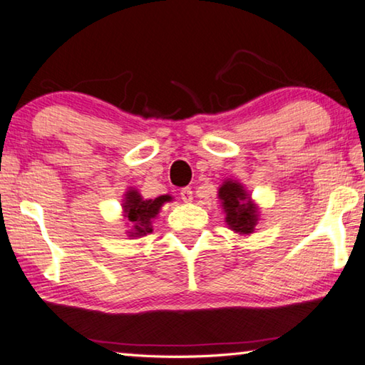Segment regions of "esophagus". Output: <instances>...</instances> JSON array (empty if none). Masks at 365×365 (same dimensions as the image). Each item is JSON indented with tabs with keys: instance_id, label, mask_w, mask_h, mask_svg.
Here are the masks:
<instances>
[{
	"instance_id": "1",
	"label": "esophagus",
	"mask_w": 365,
	"mask_h": 365,
	"mask_svg": "<svg viewBox=\"0 0 365 365\" xmlns=\"http://www.w3.org/2000/svg\"><path fill=\"white\" fill-rule=\"evenodd\" d=\"M180 196H182L183 202H191V201H193V191H191L190 187L183 188V190L180 191Z\"/></svg>"
}]
</instances>
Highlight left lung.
Segmentation results:
<instances>
[{
	"label": "left lung",
	"instance_id": "left-lung-1",
	"mask_svg": "<svg viewBox=\"0 0 365 365\" xmlns=\"http://www.w3.org/2000/svg\"><path fill=\"white\" fill-rule=\"evenodd\" d=\"M220 206L225 212V224L238 235L255 233L259 222V206L252 201L243 183L225 178L217 191Z\"/></svg>",
	"mask_w": 365,
	"mask_h": 365
}]
</instances>
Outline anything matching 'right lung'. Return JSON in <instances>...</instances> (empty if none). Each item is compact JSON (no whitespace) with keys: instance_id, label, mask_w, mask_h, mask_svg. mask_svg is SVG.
Returning a JSON list of instances; mask_svg holds the SVG:
<instances>
[{"instance_id":"obj_1","label":"right lung","mask_w":365,"mask_h":365,"mask_svg":"<svg viewBox=\"0 0 365 365\" xmlns=\"http://www.w3.org/2000/svg\"><path fill=\"white\" fill-rule=\"evenodd\" d=\"M172 201V196L164 195L154 200H145L138 193V190L128 188L122 200V215L125 219V225L128 227L127 235L130 238L145 237L146 233L153 232V219L158 217L160 207L164 202Z\"/></svg>"}]
</instances>
